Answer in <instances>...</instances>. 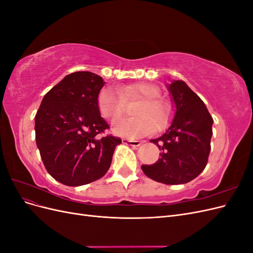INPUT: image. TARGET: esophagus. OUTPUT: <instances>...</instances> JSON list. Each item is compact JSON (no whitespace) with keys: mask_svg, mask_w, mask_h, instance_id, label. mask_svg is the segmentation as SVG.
<instances>
[{"mask_svg":"<svg viewBox=\"0 0 253 253\" xmlns=\"http://www.w3.org/2000/svg\"><path fill=\"white\" fill-rule=\"evenodd\" d=\"M122 143L131 145V147H133V148H138V147H140L142 142H141V141H139V140H132V139H126V138H124V139H122Z\"/></svg>","mask_w":253,"mask_h":253,"instance_id":"34e87169","label":"esophagus"}]
</instances>
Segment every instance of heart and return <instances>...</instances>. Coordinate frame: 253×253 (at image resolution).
I'll list each match as a JSON object with an SVG mask.
<instances>
[{"instance_id":"b5f03b06","label":"heart","mask_w":253,"mask_h":253,"mask_svg":"<svg viewBox=\"0 0 253 253\" xmlns=\"http://www.w3.org/2000/svg\"><path fill=\"white\" fill-rule=\"evenodd\" d=\"M141 98L134 111L137 117L119 118L112 125L114 134L138 138V137L150 135L155 132L156 127H164L169 120V109L168 105L158 99L160 89L151 83H134L129 85L119 87V90L105 86L100 89L97 96V106L99 113L105 119L114 120L124 112L125 99Z\"/></svg>"}]
</instances>
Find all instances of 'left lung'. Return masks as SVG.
Returning <instances> with one entry per match:
<instances>
[{
    "instance_id": "left-lung-1",
    "label": "left lung",
    "mask_w": 253,
    "mask_h": 253,
    "mask_svg": "<svg viewBox=\"0 0 253 253\" xmlns=\"http://www.w3.org/2000/svg\"><path fill=\"white\" fill-rule=\"evenodd\" d=\"M168 90L174 105L172 122L163 136L150 140L160 150V158L141 169L153 180L180 185L197 177L208 163L213 119L186 82L173 80Z\"/></svg>"
}]
</instances>
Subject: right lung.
Instances as JSON below:
<instances>
[{"label": "right lung", "mask_w": 253, "mask_h": 253, "mask_svg": "<svg viewBox=\"0 0 253 253\" xmlns=\"http://www.w3.org/2000/svg\"><path fill=\"white\" fill-rule=\"evenodd\" d=\"M103 79L90 72L65 76L44 96L35 117L37 147L47 172L57 181L78 187L108 172L119 137L100 136L109 125L97 96Z\"/></svg>", "instance_id": "1"}]
</instances>
